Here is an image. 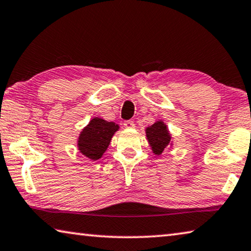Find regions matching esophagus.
I'll return each instance as SVG.
<instances>
[{
    "mask_svg": "<svg viewBox=\"0 0 251 251\" xmlns=\"http://www.w3.org/2000/svg\"><path fill=\"white\" fill-rule=\"evenodd\" d=\"M124 127H125L126 129H133L134 127H135L134 122L133 121H126V122H124Z\"/></svg>",
    "mask_w": 251,
    "mask_h": 251,
    "instance_id": "1",
    "label": "esophagus"
}]
</instances>
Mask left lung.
Wrapping results in <instances>:
<instances>
[{
    "instance_id": "left-lung-1",
    "label": "left lung",
    "mask_w": 251,
    "mask_h": 251,
    "mask_svg": "<svg viewBox=\"0 0 251 251\" xmlns=\"http://www.w3.org/2000/svg\"><path fill=\"white\" fill-rule=\"evenodd\" d=\"M147 142L150 144L151 151L159 156L166 148L173 147V138L167 125L159 120L145 128Z\"/></svg>"
}]
</instances>
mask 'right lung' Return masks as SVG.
I'll return each instance as SVG.
<instances>
[{
    "label": "right lung",
    "instance_id": "1",
    "mask_svg": "<svg viewBox=\"0 0 251 251\" xmlns=\"http://www.w3.org/2000/svg\"><path fill=\"white\" fill-rule=\"evenodd\" d=\"M118 129L120 125L116 123L93 117L78 135V151L88 159L99 160L107 151L112 137Z\"/></svg>",
    "mask_w": 251,
    "mask_h": 251
}]
</instances>
